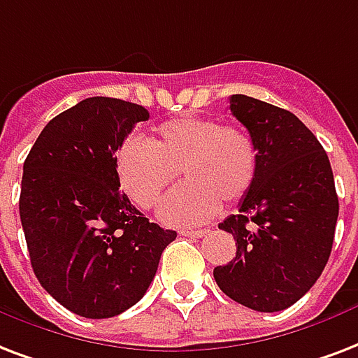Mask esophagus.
I'll use <instances>...</instances> for the list:
<instances>
[{
	"label": "esophagus",
	"mask_w": 358,
	"mask_h": 358,
	"mask_svg": "<svg viewBox=\"0 0 358 358\" xmlns=\"http://www.w3.org/2000/svg\"><path fill=\"white\" fill-rule=\"evenodd\" d=\"M206 233H208L206 229H195V231H191V229H182V231H180L182 236H189V238H201V236H204Z\"/></svg>",
	"instance_id": "34e87169"
}]
</instances>
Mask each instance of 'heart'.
<instances>
[{
    "instance_id": "obj_1",
    "label": "heart",
    "mask_w": 358,
    "mask_h": 358,
    "mask_svg": "<svg viewBox=\"0 0 358 358\" xmlns=\"http://www.w3.org/2000/svg\"><path fill=\"white\" fill-rule=\"evenodd\" d=\"M257 146L238 125L197 116H182L154 127L146 143L125 141L114 167L125 195L141 208H152L176 174L185 182L159 206L169 225L208 222L220 203L236 204L257 176Z\"/></svg>"
}]
</instances>
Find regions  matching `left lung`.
I'll return each instance as SVG.
<instances>
[{"label": "left lung", "instance_id": "8db88e82", "mask_svg": "<svg viewBox=\"0 0 358 358\" xmlns=\"http://www.w3.org/2000/svg\"><path fill=\"white\" fill-rule=\"evenodd\" d=\"M231 113L257 146V176L238 214L220 223L236 257L215 266L223 293L255 312H280L312 289L331 257L338 195L331 161L293 113L231 95Z\"/></svg>", "mask_w": 358, "mask_h": 358}]
</instances>
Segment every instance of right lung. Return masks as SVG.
Listing matches in <instances>:
<instances>
[{
    "label": "right lung",
    "mask_w": 358,
    "mask_h": 358,
    "mask_svg": "<svg viewBox=\"0 0 358 358\" xmlns=\"http://www.w3.org/2000/svg\"><path fill=\"white\" fill-rule=\"evenodd\" d=\"M148 110L88 97L52 118L24 161L20 222L46 293L88 319L143 299L176 233L150 223L120 191L116 150Z\"/></svg>",
    "instance_id": "add662e5"
}]
</instances>
